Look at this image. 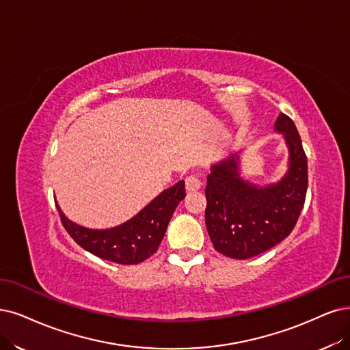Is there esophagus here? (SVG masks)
<instances>
[{
    "label": "esophagus",
    "mask_w": 350,
    "mask_h": 350,
    "mask_svg": "<svg viewBox=\"0 0 350 350\" xmlns=\"http://www.w3.org/2000/svg\"><path fill=\"white\" fill-rule=\"evenodd\" d=\"M202 186V180L198 176H187L186 177V189L187 191H196Z\"/></svg>",
    "instance_id": "obj_1"
}]
</instances>
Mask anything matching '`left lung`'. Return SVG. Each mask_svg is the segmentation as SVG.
<instances>
[{"label":"left lung","instance_id":"left-lung-1","mask_svg":"<svg viewBox=\"0 0 350 350\" xmlns=\"http://www.w3.org/2000/svg\"><path fill=\"white\" fill-rule=\"evenodd\" d=\"M275 129L290 148V170L280 183L260 189L243 182L234 155L208 176L206 228L215 250L234 260L260 255L286 239L304 206L307 157L300 134L286 113H280Z\"/></svg>","mask_w":350,"mask_h":350}]
</instances>
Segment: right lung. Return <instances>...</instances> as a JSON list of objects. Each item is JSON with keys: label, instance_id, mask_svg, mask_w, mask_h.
Masks as SVG:
<instances>
[{"label": "right lung", "instance_id": "obj_1", "mask_svg": "<svg viewBox=\"0 0 350 350\" xmlns=\"http://www.w3.org/2000/svg\"><path fill=\"white\" fill-rule=\"evenodd\" d=\"M186 196L185 182L164 190L146 206L131 221L107 230L86 229L70 222L59 209L62 225L72 239L102 260L122 265H134L146 261L159 250L168 222L177 204Z\"/></svg>", "mask_w": 350, "mask_h": 350}]
</instances>
